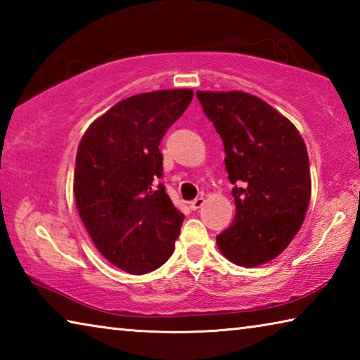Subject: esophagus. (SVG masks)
<instances>
[{
  "instance_id": "1",
  "label": "esophagus",
  "mask_w": 360,
  "mask_h": 360,
  "mask_svg": "<svg viewBox=\"0 0 360 360\" xmlns=\"http://www.w3.org/2000/svg\"><path fill=\"white\" fill-rule=\"evenodd\" d=\"M205 203V198L203 197H197V198H195V200H192V202L191 203H188V205H191V210H198V208H202V205Z\"/></svg>"
}]
</instances>
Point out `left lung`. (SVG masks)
I'll list each match as a JSON object with an SVG mask.
<instances>
[{"label":"left lung","mask_w":360,"mask_h":360,"mask_svg":"<svg viewBox=\"0 0 360 360\" xmlns=\"http://www.w3.org/2000/svg\"><path fill=\"white\" fill-rule=\"evenodd\" d=\"M221 135L233 188L235 219L216 236L241 266L266 264L289 246L311 197L309 158L300 133L268 103L245 92H197Z\"/></svg>","instance_id":"obj_1"}]
</instances>
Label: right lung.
<instances>
[{
	"label": "right lung",
	"mask_w": 360,
	"mask_h": 360,
	"mask_svg": "<svg viewBox=\"0 0 360 360\" xmlns=\"http://www.w3.org/2000/svg\"><path fill=\"white\" fill-rule=\"evenodd\" d=\"M187 89L133 95L96 119L79 143L75 198L103 257L131 275L169 259L184 214L157 184L163 174L158 146L191 105Z\"/></svg>",
	"instance_id": "add662e5"
}]
</instances>
